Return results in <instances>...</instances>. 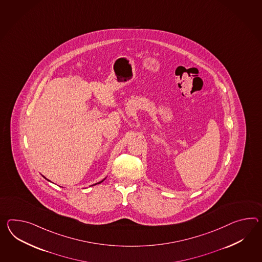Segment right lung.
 Masks as SVG:
<instances>
[{"mask_svg": "<svg viewBox=\"0 0 262 262\" xmlns=\"http://www.w3.org/2000/svg\"><path fill=\"white\" fill-rule=\"evenodd\" d=\"M104 180H105V179H104ZM104 180H102V181H101V182H99V183H97V184H101V183H102L103 181H104Z\"/></svg>", "mask_w": 262, "mask_h": 262, "instance_id": "right-lung-1", "label": "right lung"}]
</instances>
